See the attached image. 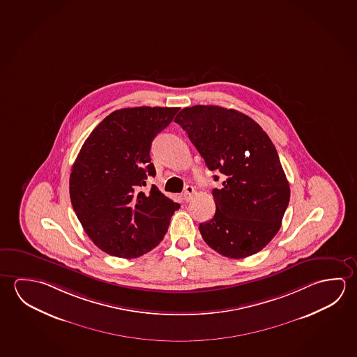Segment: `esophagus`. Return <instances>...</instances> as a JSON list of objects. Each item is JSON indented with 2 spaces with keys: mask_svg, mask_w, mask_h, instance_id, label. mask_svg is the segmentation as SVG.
Segmentation results:
<instances>
[{
  "mask_svg": "<svg viewBox=\"0 0 357 357\" xmlns=\"http://www.w3.org/2000/svg\"><path fill=\"white\" fill-rule=\"evenodd\" d=\"M194 188L192 185H187L184 188V192H183V199L185 202H189L190 199L193 198Z\"/></svg>",
  "mask_w": 357,
  "mask_h": 357,
  "instance_id": "1",
  "label": "esophagus"
}]
</instances>
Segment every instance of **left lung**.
<instances>
[{"mask_svg":"<svg viewBox=\"0 0 357 357\" xmlns=\"http://www.w3.org/2000/svg\"><path fill=\"white\" fill-rule=\"evenodd\" d=\"M174 122L187 132L206 167L224 176L222 188L213 189L215 214L199 225L205 243L230 259L260 252L279 231L290 200L289 181L269 135L244 113L218 105L187 107Z\"/></svg>","mask_w":357,"mask_h":357,"instance_id":"1","label":"left lung"}]
</instances>
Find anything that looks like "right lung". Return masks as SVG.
I'll list each match as a JSON object with an SVG mask.
<instances>
[{"label": "right lung", "mask_w": 357, "mask_h": 357, "mask_svg": "<svg viewBox=\"0 0 357 357\" xmlns=\"http://www.w3.org/2000/svg\"><path fill=\"white\" fill-rule=\"evenodd\" d=\"M179 108L135 107L112 112L93 129L73 163L70 203L100 250L133 259L158 245L181 205L152 185L151 146Z\"/></svg>", "instance_id": "right-lung-1"}]
</instances>
